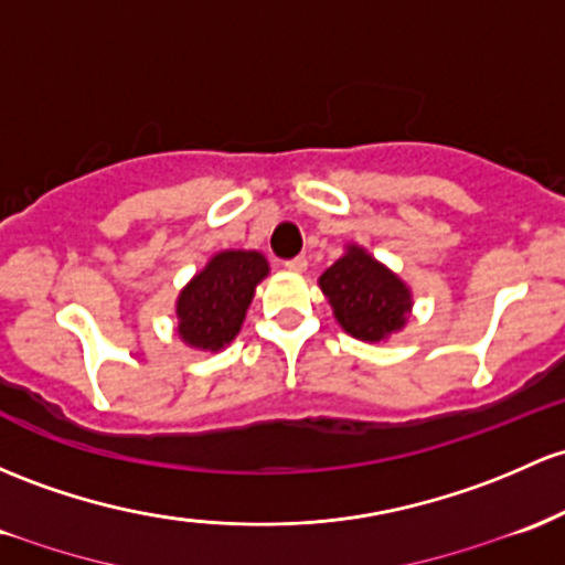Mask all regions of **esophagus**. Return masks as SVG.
Masks as SVG:
<instances>
[{"label": "esophagus", "instance_id": "obj_1", "mask_svg": "<svg viewBox=\"0 0 565 565\" xmlns=\"http://www.w3.org/2000/svg\"><path fill=\"white\" fill-rule=\"evenodd\" d=\"M284 265H287V268H289V270H295V273H302V270H306V268H308V259H306V257H302V254H297V257H292V259H287V263H284Z\"/></svg>", "mask_w": 565, "mask_h": 565}]
</instances>
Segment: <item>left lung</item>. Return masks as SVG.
<instances>
[{
  "label": "left lung",
  "instance_id": "obj_1",
  "mask_svg": "<svg viewBox=\"0 0 565 565\" xmlns=\"http://www.w3.org/2000/svg\"><path fill=\"white\" fill-rule=\"evenodd\" d=\"M319 284L340 327L359 340H383L399 330L411 313L405 284L356 246L327 268Z\"/></svg>",
  "mask_w": 565,
  "mask_h": 565
}]
</instances>
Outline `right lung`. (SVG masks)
Wrapping results in <instances>:
<instances>
[{"label":"right lung","instance_id":"1","mask_svg":"<svg viewBox=\"0 0 565 565\" xmlns=\"http://www.w3.org/2000/svg\"><path fill=\"white\" fill-rule=\"evenodd\" d=\"M268 276L257 252H220L179 295V334L195 349L216 351L238 334L254 287Z\"/></svg>","mask_w":565,"mask_h":565}]
</instances>
